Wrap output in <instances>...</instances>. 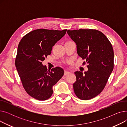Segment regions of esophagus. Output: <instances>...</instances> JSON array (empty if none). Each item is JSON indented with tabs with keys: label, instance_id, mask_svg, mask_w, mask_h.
<instances>
[{
	"label": "esophagus",
	"instance_id": "1",
	"mask_svg": "<svg viewBox=\"0 0 127 127\" xmlns=\"http://www.w3.org/2000/svg\"><path fill=\"white\" fill-rule=\"evenodd\" d=\"M69 74H70V72L68 71H64V76H66V75H67Z\"/></svg>",
	"mask_w": 127,
	"mask_h": 127
}]
</instances>
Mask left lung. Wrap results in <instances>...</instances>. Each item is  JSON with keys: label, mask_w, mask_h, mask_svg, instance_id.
<instances>
[{"label": "left lung", "mask_w": 127, "mask_h": 127, "mask_svg": "<svg viewBox=\"0 0 127 127\" xmlns=\"http://www.w3.org/2000/svg\"><path fill=\"white\" fill-rule=\"evenodd\" d=\"M77 45V53L88 63V70L76 71L73 84L77 97L81 100L95 97L104 89L114 68V51L108 38L96 29L67 30Z\"/></svg>", "instance_id": "1"}]
</instances>
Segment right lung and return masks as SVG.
<instances>
[{
	"mask_svg": "<svg viewBox=\"0 0 127 127\" xmlns=\"http://www.w3.org/2000/svg\"><path fill=\"white\" fill-rule=\"evenodd\" d=\"M66 31L36 29L26 34L18 44L16 67L26 92L35 99H49L53 93V86L64 75L63 68L56 67L47 70L42 61L51 54L52 47Z\"/></svg>",
	"mask_w": 127,
	"mask_h": 127,
	"instance_id": "right-lung-1",
	"label": "right lung"
}]
</instances>
